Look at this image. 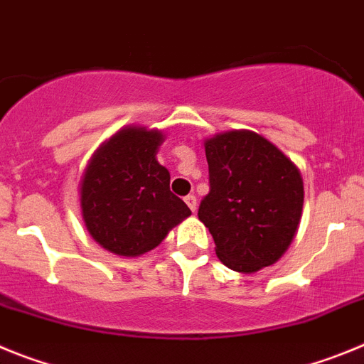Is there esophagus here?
Listing matches in <instances>:
<instances>
[{
  "label": "esophagus",
  "instance_id": "esophagus-1",
  "mask_svg": "<svg viewBox=\"0 0 364 364\" xmlns=\"http://www.w3.org/2000/svg\"><path fill=\"white\" fill-rule=\"evenodd\" d=\"M184 200H186V204H188L189 210H191V211L197 210V197H195V195H188Z\"/></svg>",
  "mask_w": 364,
  "mask_h": 364
}]
</instances>
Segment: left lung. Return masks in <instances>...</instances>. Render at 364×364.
<instances>
[{
    "label": "left lung",
    "instance_id": "obj_1",
    "mask_svg": "<svg viewBox=\"0 0 364 364\" xmlns=\"http://www.w3.org/2000/svg\"><path fill=\"white\" fill-rule=\"evenodd\" d=\"M210 193L198 218L210 230L222 264L253 273L288 250L301 220L304 188L290 159L252 131L205 142Z\"/></svg>",
    "mask_w": 364,
    "mask_h": 364
}]
</instances>
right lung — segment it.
Wrapping results in <instances>:
<instances>
[{
  "mask_svg": "<svg viewBox=\"0 0 364 364\" xmlns=\"http://www.w3.org/2000/svg\"><path fill=\"white\" fill-rule=\"evenodd\" d=\"M162 133L127 127L92 156L82 180V215L92 239L111 253L138 257L191 215L169 189L156 160Z\"/></svg>",
  "mask_w": 364,
  "mask_h": 364,
  "instance_id": "right-lung-1",
  "label": "right lung"
}]
</instances>
